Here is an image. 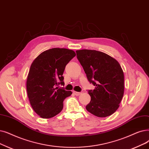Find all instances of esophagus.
<instances>
[{
  "instance_id": "1",
  "label": "esophagus",
  "mask_w": 149,
  "mask_h": 149,
  "mask_svg": "<svg viewBox=\"0 0 149 149\" xmlns=\"http://www.w3.org/2000/svg\"><path fill=\"white\" fill-rule=\"evenodd\" d=\"M74 94L75 95L78 96V95H81V93H80V92H77V91H74Z\"/></svg>"
}]
</instances>
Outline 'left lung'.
Instances as JSON below:
<instances>
[{
	"mask_svg": "<svg viewBox=\"0 0 149 149\" xmlns=\"http://www.w3.org/2000/svg\"><path fill=\"white\" fill-rule=\"evenodd\" d=\"M76 53L88 81L95 86L88 91L91 101L87 111L99 118L111 115L118 109L124 92V75L119 62L95 50H79Z\"/></svg>",
	"mask_w": 149,
	"mask_h": 149,
	"instance_id": "1",
	"label": "left lung"
}]
</instances>
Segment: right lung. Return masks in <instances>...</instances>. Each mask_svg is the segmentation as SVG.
I'll list each match as a JSON object with an SVG mask.
<instances>
[{"label":"right lung","mask_w":149,"mask_h":149,"mask_svg":"<svg viewBox=\"0 0 149 149\" xmlns=\"http://www.w3.org/2000/svg\"><path fill=\"white\" fill-rule=\"evenodd\" d=\"M76 55L64 48H53L39 55L31 63L27 79V91L35 112L44 119L53 118L63 108V101L72 92L59 88L66 64Z\"/></svg>","instance_id":"right-lung-1"}]
</instances>
